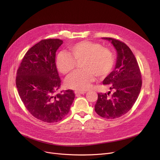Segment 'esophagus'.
Listing matches in <instances>:
<instances>
[{"mask_svg":"<svg viewBox=\"0 0 160 160\" xmlns=\"http://www.w3.org/2000/svg\"><path fill=\"white\" fill-rule=\"evenodd\" d=\"M86 93V91H75L74 93L76 95H82V94H85Z\"/></svg>","mask_w":160,"mask_h":160,"instance_id":"34e87169","label":"esophagus"}]
</instances>
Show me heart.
Instances as JSON below:
<instances>
[{
    "label": "heart",
    "instance_id": "obj_1",
    "mask_svg": "<svg viewBox=\"0 0 160 160\" xmlns=\"http://www.w3.org/2000/svg\"><path fill=\"white\" fill-rule=\"evenodd\" d=\"M70 54L60 52L57 56L56 66L60 72L69 74L75 68L77 61L82 63L84 70L72 73L65 81L66 86L72 89L83 91L88 89L95 79L106 77L111 72L114 65V56L112 50L89 41H83L69 48Z\"/></svg>",
    "mask_w": 160,
    "mask_h": 160
}]
</instances>
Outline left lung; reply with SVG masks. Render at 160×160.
Listing matches in <instances>:
<instances>
[{
    "mask_svg": "<svg viewBox=\"0 0 160 160\" xmlns=\"http://www.w3.org/2000/svg\"><path fill=\"white\" fill-rule=\"evenodd\" d=\"M102 39L113 45L117 61L115 69L102 82L113 93H98L95 110L104 118L115 119L127 113L136 102L142 86L141 74L136 57L127 45L111 38Z\"/></svg>",
    "mask_w": 160,
    "mask_h": 160,
    "instance_id": "8db88e82",
    "label": "left lung"
}]
</instances>
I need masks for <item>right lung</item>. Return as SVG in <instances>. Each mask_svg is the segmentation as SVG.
Wrapping results in <instances>:
<instances>
[{
    "mask_svg": "<svg viewBox=\"0 0 160 160\" xmlns=\"http://www.w3.org/2000/svg\"><path fill=\"white\" fill-rule=\"evenodd\" d=\"M62 43L59 39L41 40L25 54L17 72L16 86L24 106L36 118L50 123L68 114L75 97L71 89L56 94L61 86L56 52Z\"/></svg>",
    "mask_w": 160,
    "mask_h": 160,
    "instance_id": "right-lung-1",
    "label": "right lung"
}]
</instances>
